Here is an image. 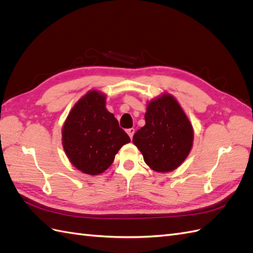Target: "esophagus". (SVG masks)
<instances>
[{"instance_id":"obj_1","label":"esophagus","mask_w":253,"mask_h":253,"mask_svg":"<svg viewBox=\"0 0 253 253\" xmlns=\"http://www.w3.org/2000/svg\"><path fill=\"white\" fill-rule=\"evenodd\" d=\"M126 133L128 134V136H129V138H133V135H134V133H135V128H133V127H131V128H128V129H126Z\"/></svg>"}]
</instances>
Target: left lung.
Returning a JSON list of instances; mask_svg holds the SVG:
<instances>
[{
    "instance_id": "obj_1",
    "label": "left lung",
    "mask_w": 253,
    "mask_h": 253,
    "mask_svg": "<svg viewBox=\"0 0 253 253\" xmlns=\"http://www.w3.org/2000/svg\"><path fill=\"white\" fill-rule=\"evenodd\" d=\"M145 125L133 136L144 163L159 173L172 172L185 162L193 145V126L178 101L164 93L149 101Z\"/></svg>"
}]
</instances>
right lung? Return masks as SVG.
Wrapping results in <instances>:
<instances>
[{
	"label": "right lung",
	"instance_id": "1",
	"mask_svg": "<svg viewBox=\"0 0 253 253\" xmlns=\"http://www.w3.org/2000/svg\"><path fill=\"white\" fill-rule=\"evenodd\" d=\"M106 95L88 90L75 103L62 126V145L71 164L84 174L98 175L112 165L115 155L131 141L106 110Z\"/></svg>",
	"mask_w": 253,
	"mask_h": 253
}]
</instances>
